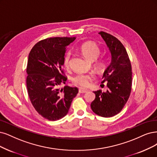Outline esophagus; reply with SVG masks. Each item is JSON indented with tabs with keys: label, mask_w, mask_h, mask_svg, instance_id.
Instances as JSON below:
<instances>
[{
	"label": "esophagus",
	"mask_w": 157,
	"mask_h": 157,
	"mask_svg": "<svg viewBox=\"0 0 157 157\" xmlns=\"http://www.w3.org/2000/svg\"><path fill=\"white\" fill-rule=\"evenodd\" d=\"M88 91L87 90H85V89H82V88H79L78 89V92L80 94H84L86 93Z\"/></svg>",
	"instance_id": "34e87169"
}]
</instances>
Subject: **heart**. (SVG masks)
Returning <instances> with one entry per match:
<instances>
[{"mask_svg": "<svg viewBox=\"0 0 157 157\" xmlns=\"http://www.w3.org/2000/svg\"><path fill=\"white\" fill-rule=\"evenodd\" d=\"M80 50L84 57L88 61H94L100 54V48L94 41H87L81 45ZM71 52H67L63 57V65L66 68L69 66ZM106 62L104 59H100L97 62V66L99 69H104ZM94 79L92 74H78L72 78V82L75 85L80 87L86 88L89 86Z\"/></svg>", "mask_w": 157, "mask_h": 157, "instance_id": "obj_1", "label": "heart"}]
</instances>
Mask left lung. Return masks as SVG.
<instances>
[{
    "mask_svg": "<svg viewBox=\"0 0 157 157\" xmlns=\"http://www.w3.org/2000/svg\"><path fill=\"white\" fill-rule=\"evenodd\" d=\"M109 47L111 62L102 76L101 83L106 82V92L94 91L95 99L91 104L93 112L101 117H110L120 113L127 102L132 87V68L125 47L112 35L99 33Z\"/></svg>",
    "mask_w": 157,
    "mask_h": 157,
    "instance_id": "left-lung-1",
    "label": "left lung"
}]
</instances>
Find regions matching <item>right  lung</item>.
I'll list each match as a JSON object with an SVG mask.
<instances>
[{"label":"right lung","instance_id":"1","mask_svg":"<svg viewBox=\"0 0 157 157\" xmlns=\"http://www.w3.org/2000/svg\"><path fill=\"white\" fill-rule=\"evenodd\" d=\"M76 37H55L41 40L32 47L26 67V86L30 100L40 115L50 121L67 115L78 92L77 87L65 86L62 70L66 47Z\"/></svg>","mask_w":157,"mask_h":157}]
</instances>
